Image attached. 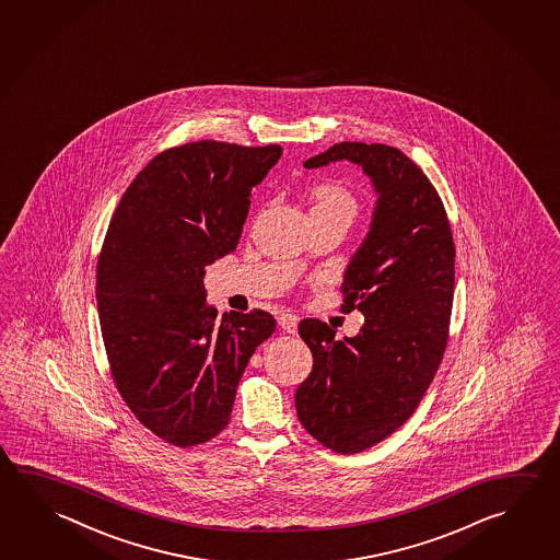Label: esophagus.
Listing matches in <instances>:
<instances>
[{
	"instance_id": "obj_1",
	"label": "esophagus",
	"mask_w": 560,
	"mask_h": 560,
	"mask_svg": "<svg viewBox=\"0 0 560 560\" xmlns=\"http://www.w3.org/2000/svg\"><path fill=\"white\" fill-rule=\"evenodd\" d=\"M277 323L283 328L284 332L294 334L296 332V326H299V318L294 314L283 313L277 316Z\"/></svg>"
}]
</instances>
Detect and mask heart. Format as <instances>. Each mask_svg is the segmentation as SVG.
Returning <instances> with one entry per match:
<instances>
[{"label":"heart","instance_id":"b5f03b06","mask_svg":"<svg viewBox=\"0 0 560 560\" xmlns=\"http://www.w3.org/2000/svg\"><path fill=\"white\" fill-rule=\"evenodd\" d=\"M311 212H336L352 220L355 214V198L338 185H320L313 190Z\"/></svg>","mask_w":560,"mask_h":560}]
</instances>
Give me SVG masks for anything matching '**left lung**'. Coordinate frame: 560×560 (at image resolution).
I'll list each match as a JSON object with an SVG mask.
<instances>
[{"label": "left lung", "instance_id": "obj_1", "mask_svg": "<svg viewBox=\"0 0 560 560\" xmlns=\"http://www.w3.org/2000/svg\"><path fill=\"white\" fill-rule=\"evenodd\" d=\"M360 165L377 195L372 224L343 271V311L365 316L336 340L316 318L299 324L313 372L294 393L299 421L326 448H370L411 417L441 365L454 294V242L431 180L399 149L343 141L304 161Z\"/></svg>", "mask_w": 560, "mask_h": 560}]
</instances>
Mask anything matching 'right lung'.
Segmentation results:
<instances>
[{
    "mask_svg": "<svg viewBox=\"0 0 560 560\" xmlns=\"http://www.w3.org/2000/svg\"><path fill=\"white\" fill-rule=\"evenodd\" d=\"M279 145L195 141L151 159L109 220L96 301L109 370L138 421L180 448L226 429L237 383L276 330L266 311L207 304L205 273L236 249Z\"/></svg>",
    "mask_w": 560,
    "mask_h": 560,
    "instance_id": "add662e5",
    "label": "right lung"
}]
</instances>
